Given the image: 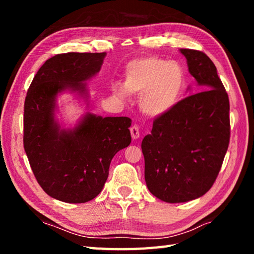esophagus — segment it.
<instances>
[{"instance_id": "1", "label": "esophagus", "mask_w": 254, "mask_h": 254, "mask_svg": "<svg viewBox=\"0 0 254 254\" xmlns=\"http://www.w3.org/2000/svg\"><path fill=\"white\" fill-rule=\"evenodd\" d=\"M130 131H131V135L133 139H137L139 137V130L137 126H132L130 127Z\"/></svg>"}]
</instances>
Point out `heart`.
<instances>
[{"label": "heart", "instance_id": "obj_1", "mask_svg": "<svg viewBox=\"0 0 254 254\" xmlns=\"http://www.w3.org/2000/svg\"><path fill=\"white\" fill-rule=\"evenodd\" d=\"M124 87L113 86L120 98L128 94L139 95V107L149 117H160L174 109L186 87V75L176 63L148 57L127 64Z\"/></svg>", "mask_w": 254, "mask_h": 254}]
</instances>
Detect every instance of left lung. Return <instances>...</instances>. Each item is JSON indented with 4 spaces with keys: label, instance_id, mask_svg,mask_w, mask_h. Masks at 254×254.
<instances>
[{
    "label": "left lung",
    "instance_id": "obj_1",
    "mask_svg": "<svg viewBox=\"0 0 254 254\" xmlns=\"http://www.w3.org/2000/svg\"><path fill=\"white\" fill-rule=\"evenodd\" d=\"M180 51L202 90L156 117L142 142L148 190L168 203L191 201L212 188L230 138L228 94L216 66L202 51Z\"/></svg>",
    "mask_w": 254,
    "mask_h": 254
}]
</instances>
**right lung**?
Listing matches in <instances>:
<instances>
[{
    "instance_id": "1",
    "label": "right lung",
    "mask_w": 254,
    "mask_h": 254,
    "mask_svg": "<svg viewBox=\"0 0 254 254\" xmlns=\"http://www.w3.org/2000/svg\"><path fill=\"white\" fill-rule=\"evenodd\" d=\"M106 52L61 53L47 60L27 91L24 148L36 180L48 195L85 203L102 190L111 159L131 143V119L87 115L73 130L53 118L56 96L69 88L85 93V80L100 71Z\"/></svg>"
}]
</instances>
